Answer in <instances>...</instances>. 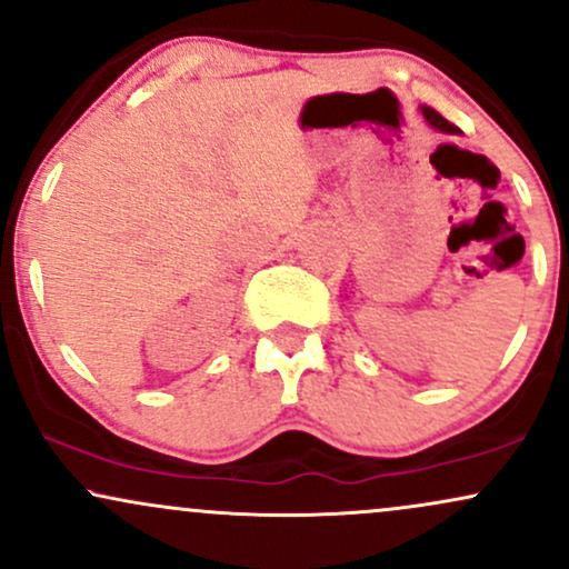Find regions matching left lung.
Returning <instances> with one entry per match:
<instances>
[{
  "mask_svg": "<svg viewBox=\"0 0 569 569\" xmlns=\"http://www.w3.org/2000/svg\"><path fill=\"white\" fill-rule=\"evenodd\" d=\"M422 117H426L430 128L441 130V133H457V128L452 126V122H449V120H443V117H441L439 112H436V109H430V107H422Z\"/></svg>",
  "mask_w": 569,
  "mask_h": 569,
  "instance_id": "obj_1",
  "label": "left lung"
}]
</instances>
